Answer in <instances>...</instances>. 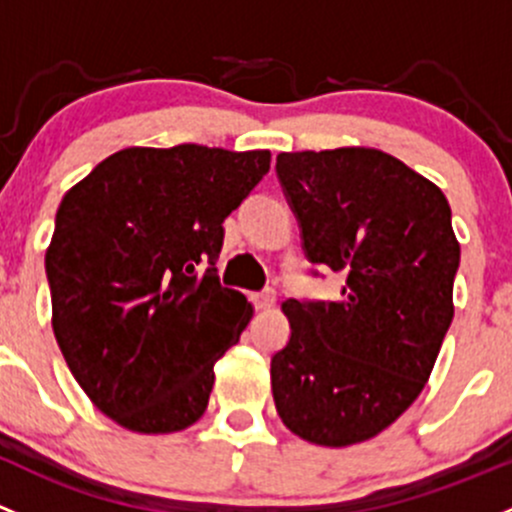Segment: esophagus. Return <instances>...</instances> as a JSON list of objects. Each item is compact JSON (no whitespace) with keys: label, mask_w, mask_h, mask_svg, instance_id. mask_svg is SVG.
I'll list each match as a JSON object with an SVG mask.
<instances>
[{"label":"esophagus","mask_w":512,"mask_h":512,"mask_svg":"<svg viewBox=\"0 0 512 512\" xmlns=\"http://www.w3.org/2000/svg\"><path fill=\"white\" fill-rule=\"evenodd\" d=\"M274 299H277V294H274V289H265V292H257L252 294V304H255V309L265 311L274 306Z\"/></svg>","instance_id":"1"}]
</instances>
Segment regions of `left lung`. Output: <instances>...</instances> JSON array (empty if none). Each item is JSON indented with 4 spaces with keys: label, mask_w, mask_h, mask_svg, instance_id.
Masks as SVG:
<instances>
[{
    "label": "left lung",
    "mask_w": 512,
    "mask_h": 512,
    "mask_svg": "<svg viewBox=\"0 0 512 512\" xmlns=\"http://www.w3.org/2000/svg\"><path fill=\"white\" fill-rule=\"evenodd\" d=\"M277 179L306 260L346 284L338 301L282 304L292 336L272 355L274 405L311 444H358L417 400L454 319L461 250L449 201L365 147L284 152Z\"/></svg>",
    "instance_id": "obj_1"
}]
</instances>
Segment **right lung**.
Instances as JSON below:
<instances>
[{
    "mask_svg": "<svg viewBox=\"0 0 512 512\" xmlns=\"http://www.w3.org/2000/svg\"><path fill=\"white\" fill-rule=\"evenodd\" d=\"M267 171L265 149L132 147L63 196L46 250L53 333L125 429L181 432L206 412L215 360L252 319L215 270L223 220Z\"/></svg>",
    "mask_w": 512,
    "mask_h": 512,
    "instance_id": "obj_1",
    "label": "right lung"
}]
</instances>
